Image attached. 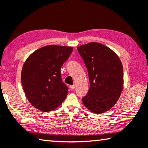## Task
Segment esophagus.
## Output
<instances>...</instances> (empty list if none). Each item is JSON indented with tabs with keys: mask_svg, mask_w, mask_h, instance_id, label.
<instances>
[{
	"mask_svg": "<svg viewBox=\"0 0 148 148\" xmlns=\"http://www.w3.org/2000/svg\"><path fill=\"white\" fill-rule=\"evenodd\" d=\"M70 87H71V88L72 89H74L75 87H76V86H75V85H72V86H70Z\"/></svg>",
	"mask_w": 148,
	"mask_h": 148,
	"instance_id": "34e87169",
	"label": "esophagus"
}]
</instances>
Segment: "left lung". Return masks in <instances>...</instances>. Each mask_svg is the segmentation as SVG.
Masks as SVG:
<instances>
[{"mask_svg": "<svg viewBox=\"0 0 148 148\" xmlns=\"http://www.w3.org/2000/svg\"><path fill=\"white\" fill-rule=\"evenodd\" d=\"M77 49L88 71L90 83L83 104L95 114L108 111L116 104L123 87V68L119 57L98 42L82 45Z\"/></svg>", "mask_w": 148, "mask_h": 148, "instance_id": "8db88e82", "label": "left lung"}]
</instances>
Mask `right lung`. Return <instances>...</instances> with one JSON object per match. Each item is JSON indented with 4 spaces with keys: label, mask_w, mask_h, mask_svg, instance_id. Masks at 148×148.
<instances>
[{
    "label": "right lung",
    "mask_w": 148,
    "mask_h": 148,
    "mask_svg": "<svg viewBox=\"0 0 148 148\" xmlns=\"http://www.w3.org/2000/svg\"><path fill=\"white\" fill-rule=\"evenodd\" d=\"M73 47L49 45L29 56L21 71V84L28 101L42 112L57 108L66 99L68 87L62 82L61 69Z\"/></svg>",
    "instance_id": "add662e5"
}]
</instances>
